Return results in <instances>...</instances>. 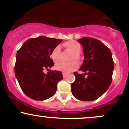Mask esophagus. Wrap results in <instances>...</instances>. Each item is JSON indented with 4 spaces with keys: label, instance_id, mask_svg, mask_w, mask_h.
<instances>
[{
    "label": "esophagus",
    "instance_id": "obj_1",
    "mask_svg": "<svg viewBox=\"0 0 129 129\" xmlns=\"http://www.w3.org/2000/svg\"><path fill=\"white\" fill-rule=\"evenodd\" d=\"M67 75H68V74H66V73H63V78H65V77H66V76H67Z\"/></svg>",
    "mask_w": 129,
    "mask_h": 129
}]
</instances>
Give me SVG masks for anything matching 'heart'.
<instances>
[{
	"label": "heart",
	"instance_id": "obj_1",
	"mask_svg": "<svg viewBox=\"0 0 129 129\" xmlns=\"http://www.w3.org/2000/svg\"><path fill=\"white\" fill-rule=\"evenodd\" d=\"M63 47L68 50H70L73 52L72 55L71 59H75L76 60H80L81 58L79 52H81V45L78 42L76 41H69L63 44ZM50 56L54 62H58L61 58V49L59 45L55 47L50 53ZM79 64L76 61H72L70 62H59L55 65V69L56 70L61 71L65 73H68L76 70L78 68Z\"/></svg>",
	"mask_w": 129,
	"mask_h": 129
}]
</instances>
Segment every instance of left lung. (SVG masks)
<instances>
[{
    "label": "left lung",
    "instance_id": "1",
    "mask_svg": "<svg viewBox=\"0 0 129 129\" xmlns=\"http://www.w3.org/2000/svg\"><path fill=\"white\" fill-rule=\"evenodd\" d=\"M77 41L83 46L84 59L79 70L84 74L74 73L76 80L71 84L72 93L79 100L93 101L103 95L111 84L112 54L103 43L93 37H82Z\"/></svg>",
    "mask_w": 129,
    "mask_h": 129
}]
</instances>
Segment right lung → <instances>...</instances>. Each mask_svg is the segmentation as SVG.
Wrapping results in <instances>:
<instances>
[{"label":"right lung","instance_id":"obj_1","mask_svg":"<svg viewBox=\"0 0 129 129\" xmlns=\"http://www.w3.org/2000/svg\"><path fill=\"white\" fill-rule=\"evenodd\" d=\"M61 39L40 36L27 40L16 53L15 74L26 95L35 100L52 97L57 89V84L63 79L59 71L44 70L53 66L50 53Z\"/></svg>","mask_w":129,"mask_h":129}]
</instances>
